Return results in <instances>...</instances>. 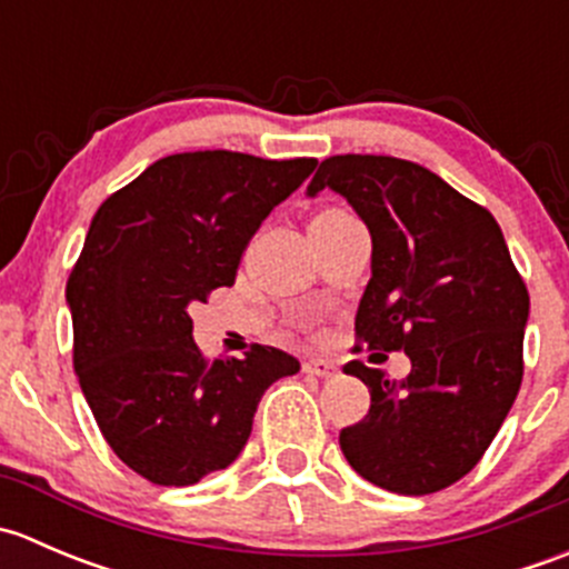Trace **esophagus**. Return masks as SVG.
<instances>
[{"label": "esophagus", "mask_w": 569, "mask_h": 569, "mask_svg": "<svg viewBox=\"0 0 569 569\" xmlns=\"http://www.w3.org/2000/svg\"><path fill=\"white\" fill-rule=\"evenodd\" d=\"M302 371H306V375H313V377H321V380H327V377H336L338 369L332 360L313 358V360H306V363H302Z\"/></svg>", "instance_id": "34e87169"}]
</instances>
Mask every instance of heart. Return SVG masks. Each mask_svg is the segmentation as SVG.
<instances>
[{
    "label": "heart",
    "mask_w": 569,
    "mask_h": 569,
    "mask_svg": "<svg viewBox=\"0 0 569 569\" xmlns=\"http://www.w3.org/2000/svg\"><path fill=\"white\" fill-rule=\"evenodd\" d=\"M330 214H343V211H338V209H330V211H321L319 217H330Z\"/></svg>",
    "instance_id": "b5f03b06"
}]
</instances>
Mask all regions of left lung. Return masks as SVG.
<instances>
[{"mask_svg": "<svg viewBox=\"0 0 569 569\" xmlns=\"http://www.w3.org/2000/svg\"><path fill=\"white\" fill-rule=\"evenodd\" d=\"M321 189L347 198L371 233L355 332L412 363L399 382L343 366L371 407L338 443L382 490L438 492L481 460L520 391L529 291L496 217L421 164L343 153L319 164L308 198Z\"/></svg>", "mask_w": 569, "mask_h": 569, "instance_id": "left-lung-1", "label": "left lung"}]
</instances>
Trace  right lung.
Instances as JSON below:
<instances>
[{
    "label": "right lung",
    "mask_w": 569,
    "mask_h": 569,
    "mask_svg": "<svg viewBox=\"0 0 569 569\" xmlns=\"http://www.w3.org/2000/svg\"><path fill=\"white\" fill-rule=\"evenodd\" d=\"M313 168L317 159L173 153L96 211L66 286L73 371L109 449L153 485L187 487L228 468L263 391L300 371L261 343L209 363L189 306L237 280L252 233Z\"/></svg>",
    "instance_id": "right-lung-1"
}]
</instances>
